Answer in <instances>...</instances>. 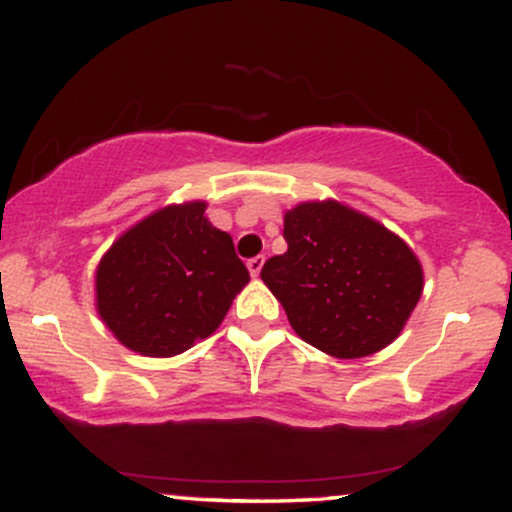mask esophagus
<instances>
[{"label": "esophagus", "mask_w": 512, "mask_h": 512, "mask_svg": "<svg viewBox=\"0 0 512 512\" xmlns=\"http://www.w3.org/2000/svg\"><path fill=\"white\" fill-rule=\"evenodd\" d=\"M262 264H264V257H262V255H257V257H252V260H248V272H250V276H260Z\"/></svg>", "instance_id": "esophagus-1"}]
</instances>
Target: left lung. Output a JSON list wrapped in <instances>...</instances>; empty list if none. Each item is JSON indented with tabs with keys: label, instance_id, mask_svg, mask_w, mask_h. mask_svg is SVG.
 Instances as JSON below:
<instances>
[{
	"label": "left lung",
	"instance_id": "left-lung-1",
	"mask_svg": "<svg viewBox=\"0 0 512 512\" xmlns=\"http://www.w3.org/2000/svg\"><path fill=\"white\" fill-rule=\"evenodd\" d=\"M284 238L289 250L260 276L303 342L349 361L402 334L424 267L397 233L337 199H310L286 211Z\"/></svg>",
	"mask_w": 512,
	"mask_h": 512
}]
</instances>
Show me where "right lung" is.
Listing matches in <instances>:
<instances>
[{"label":"right lung","mask_w":512,"mask_h":512,"mask_svg":"<svg viewBox=\"0 0 512 512\" xmlns=\"http://www.w3.org/2000/svg\"><path fill=\"white\" fill-rule=\"evenodd\" d=\"M207 202L166 204L129 226L96 267V313L129 351L170 358L219 330L250 281Z\"/></svg>","instance_id":"add662e5"}]
</instances>
